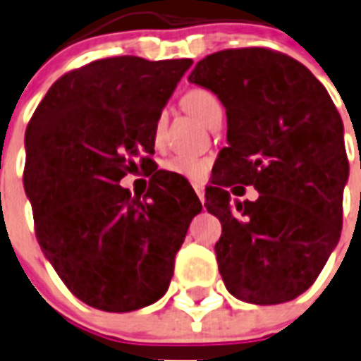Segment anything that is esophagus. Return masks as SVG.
I'll use <instances>...</instances> for the list:
<instances>
[{"mask_svg":"<svg viewBox=\"0 0 361 361\" xmlns=\"http://www.w3.org/2000/svg\"><path fill=\"white\" fill-rule=\"evenodd\" d=\"M192 187H195L196 196H198L202 204H204V200H206V192H204V185H200V183H195V185H192Z\"/></svg>","mask_w":361,"mask_h":361,"instance_id":"34e87169","label":"esophagus"}]
</instances>
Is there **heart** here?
I'll return each mask as SVG.
<instances>
[{"instance_id":"heart-1","label":"heart","mask_w":361,"mask_h":361,"mask_svg":"<svg viewBox=\"0 0 361 361\" xmlns=\"http://www.w3.org/2000/svg\"><path fill=\"white\" fill-rule=\"evenodd\" d=\"M181 102H183V105H185L190 113L195 114L196 118L200 120V122H204L206 126H209V122L215 118L216 114L222 113V105L221 102H219V98H216L211 90L202 89V87H195V89L187 90ZM163 126H165V113H161L159 116H157L155 133L161 135ZM163 169H165L166 172L181 176V178H185V180L198 181L206 176L207 161L198 157V155L178 154L172 155L171 159H166Z\"/></svg>"}]
</instances>
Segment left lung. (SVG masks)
Returning a JSON list of instances; mask_svg holds the SVG:
<instances>
[{
  "instance_id": "1",
  "label": "left lung",
  "mask_w": 361,
  "mask_h": 361,
  "mask_svg": "<svg viewBox=\"0 0 361 361\" xmlns=\"http://www.w3.org/2000/svg\"><path fill=\"white\" fill-rule=\"evenodd\" d=\"M189 81L226 109L228 146L206 189L207 211L222 224L215 254L224 286L250 304L293 300L317 280L341 235V116L304 64L272 49L216 51ZM233 183L254 185L258 200L231 202Z\"/></svg>"
}]
</instances>
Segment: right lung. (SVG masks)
Here are the masks:
<instances>
[{
  "label": "right lung",
  "instance_id": "add662e5",
  "mask_svg": "<svg viewBox=\"0 0 361 361\" xmlns=\"http://www.w3.org/2000/svg\"><path fill=\"white\" fill-rule=\"evenodd\" d=\"M190 59H99L59 78L25 131L23 187L38 245L64 286L104 312L159 300L202 204L159 174L142 198L120 187L154 166L155 122Z\"/></svg>",
  "mask_w": 361,
  "mask_h": 361
}]
</instances>
